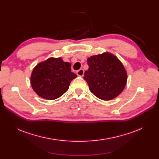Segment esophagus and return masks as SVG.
Segmentation results:
<instances>
[{
    "label": "esophagus",
    "mask_w": 159,
    "mask_h": 159,
    "mask_svg": "<svg viewBox=\"0 0 159 159\" xmlns=\"http://www.w3.org/2000/svg\"><path fill=\"white\" fill-rule=\"evenodd\" d=\"M84 74V70L83 69H80L77 71V75L79 76H83Z\"/></svg>",
    "instance_id": "34e87169"
}]
</instances>
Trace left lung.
<instances>
[{"label":"left lung","mask_w":159,"mask_h":159,"mask_svg":"<svg viewBox=\"0 0 159 159\" xmlns=\"http://www.w3.org/2000/svg\"><path fill=\"white\" fill-rule=\"evenodd\" d=\"M89 68L84 73L89 90L105 101L114 99L122 92L127 82V72L117 57L104 53L88 59Z\"/></svg>","instance_id":"8db88e82"}]
</instances>
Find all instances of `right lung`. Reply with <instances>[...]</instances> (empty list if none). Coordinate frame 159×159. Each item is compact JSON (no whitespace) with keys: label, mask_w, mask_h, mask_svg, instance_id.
I'll return each instance as SVG.
<instances>
[{"label":"right lung","mask_w":159,"mask_h":159,"mask_svg":"<svg viewBox=\"0 0 159 159\" xmlns=\"http://www.w3.org/2000/svg\"><path fill=\"white\" fill-rule=\"evenodd\" d=\"M77 75L71 71V64L61 58H49L38 64L31 75V85L35 92L46 99H56L68 89Z\"/></svg>","instance_id":"right-lung-1"}]
</instances>
